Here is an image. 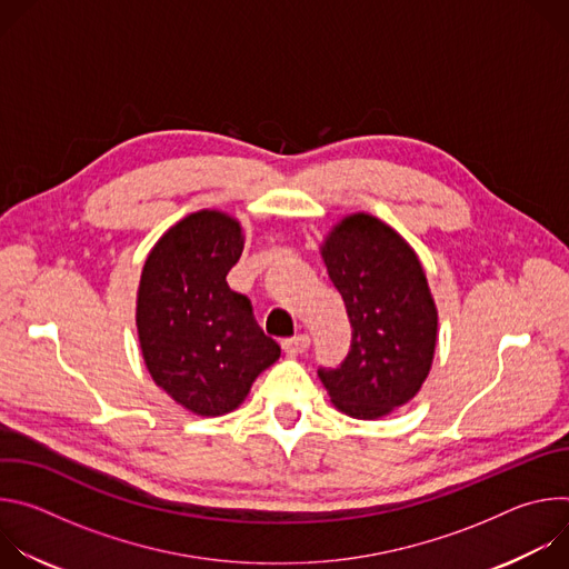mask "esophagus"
<instances>
[{"mask_svg":"<svg viewBox=\"0 0 569 569\" xmlns=\"http://www.w3.org/2000/svg\"><path fill=\"white\" fill-rule=\"evenodd\" d=\"M281 347H283V351H286L288 356H299V353L308 351V347H310V338H308L306 333H303V336H295V338L283 340V342H281Z\"/></svg>","mask_w":569,"mask_h":569,"instance_id":"esophagus-1","label":"esophagus"}]
</instances>
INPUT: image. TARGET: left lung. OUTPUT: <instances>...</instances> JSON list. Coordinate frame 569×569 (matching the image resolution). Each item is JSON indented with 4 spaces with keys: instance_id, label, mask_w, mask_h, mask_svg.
Masks as SVG:
<instances>
[{
    "instance_id": "1",
    "label": "left lung",
    "mask_w": 569,
    "mask_h": 569,
    "mask_svg": "<svg viewBox=\"0 0 569 569\" xmlns=\"http://www.w3.org/2000/svg\"><path fill=\"white\" fill-rule=\"evenodd\" d=\"M321 257L353 333L345 362L317 376L338 410L380 419L417 396L432 365L437 308L426 272L408 242L367 213L345 218Z\"/></svg>"
}]
</instances>
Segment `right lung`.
<instances>
[{"label": "right lung", "mask_w": 569, "mask_h": 569, "mask_svg": "<svg viewBox=\"0 0 569 569\" xmlns=\"http://www.w3.org/2000/svg\"><path fill=\"white\" fill-rule=\"evenodd\" d=\"M240 252L233 218L198 211L159 238L141 272L137 329L146 367L173 400L202 417L238 408L281 356L250 299L227 286Z\"/></svg>", "instance_id": "right-lung-1"}]
</instances>
